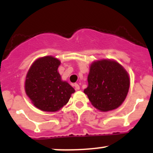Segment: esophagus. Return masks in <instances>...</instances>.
I'll use <instances>...</instances> for the list:
<instances>
[{"label": "esophagus", "instance_id": "1", "mask_svg": "<svg viewBox=\"0 0 153 153\" xmlns=\"http://www.w3.org/2000/svg\"><path fill=\"white\" fill-rule=\"evenodd\" d=\"M74 87H75V89L76 90H79V85L78 84V83H75V84H74Z\"/></svg>", "mask_w": 153, "mask_h": 153}]
</instances>
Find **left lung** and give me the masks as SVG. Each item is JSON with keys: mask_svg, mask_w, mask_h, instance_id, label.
<instances>
[{"mask_svg": "<svg viewBox=\"0 0 153 153\" xmlns=\"http://www.w3.org/2000/svg\"><path fill=\"white\" fill-rule=\"evenodd\" d=\"M87 80L88 86L84 93L92 105L102 112L119 107L129 91V75L120 63L113 60L92 63Z\"/></svg>", "mask_w": 153, "mask_h": 153, "instance_id": "8db88e82", "label": "left lung"}]
</instances>
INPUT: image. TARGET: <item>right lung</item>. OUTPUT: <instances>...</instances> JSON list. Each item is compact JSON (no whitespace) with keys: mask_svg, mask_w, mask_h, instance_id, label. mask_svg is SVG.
Here are the masks:
<instances>
[{"mask_svg":"<svg viewBox=\"0 0 153 153\" xmlns=\"http://www.w3.org/2000/svg\"><path fill=\"white\" fill-rule=\"evenodd\" d=\"M60 60L51 56L36 60L30 68L25 81V91L36 107L46 112H56L68 102L74 89L61 80L57 69Z\"/></svg>","mask_w":153,"mask_h":153,"instance_id":"obj_1","label":"right lung"}]
</instances>
